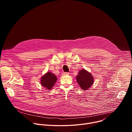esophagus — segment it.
Wrapping results in <instances>:
<instances>
[{
  "instance_id": "obj_1",
  "label": "esophagus",
  "mask_w": 132,
  "mask_h": 132,
  "mask_svg": "<svg viewBox=\"0 0 132 132\" xmlns=\"http://www.w3.org/2000/svg\"><path fill=\"white\" fill-rule=\"evenodd\" d=\"M69 75V72H63L62 73V75H63V76H64V75Z\"/></svg>"
}]
</instances>
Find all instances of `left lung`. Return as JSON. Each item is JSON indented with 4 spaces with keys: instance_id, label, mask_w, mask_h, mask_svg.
<instances>
[{
    "instance_id": "1",
    "label": "left lung",
    "mask_w": 132,
    "mask_h": 132,
    "mask_svg": "<svg viewBox=\"0 0 132 132\" xmlns=\"http://www.w3.org/2000/svg\"><path fill=\"white\" fill-rule=\"evenodd\" d=\"M76 80L82 90L88 89L93 84L92 75L85 69H81L76 76Z\"/></svg>"
}]
</instances>
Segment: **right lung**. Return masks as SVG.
Masks as SVG:
<instances>
[{
	"instance_id": "obj_1",
	"label": "right lung",
	"mask_w": 132,
	"mask_h": 132,
	"mask_svg": "<svg viewBox=\"0 0 132 132\" xmlns=\"http://www.w3.org/2000/svg\"><path fill=\"white\" fill-rule=\"evenodd\" d=\"M57 79L54 74L51 72H47L42 77L41 84L46 89L50 90L54 86Z\"/></svg>"
}]
</instances>
